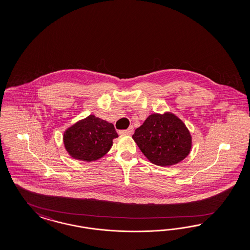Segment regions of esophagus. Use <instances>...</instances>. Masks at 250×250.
Returning <instances> with one entry per match:
<instances>
[{
  "label": "esophagus",
  "instance_id": "34e87169",
  "mask_svg": "<svg viewBox=\"0 0 250 250\" xmlns=\"http://www.w3.org/2000/svg\"><path fill=\"white\" fill-rule=\"evenodd\" d=\"M134 132V127L133 126H129L126 130H121L119 131L120 135H132Z\"/></svg>",
  "mask_w": 250,
  "mask_h": 250
}]
</instances>
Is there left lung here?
<instances>
[{
  "instance_id": "obj_1",
  "label": "left lung",
  "mask_w": 250,
  "mask_h": 250,
  "mask_svg": "<svg viewBox=\"0 0 250 250\" xmlns=\"http://www.w3.org/2000/svg\"><path fill=\"white\" fill-rule=\"evenodd\" d=\"M132 137L146 158L158 166L178 164L192 146L189 129L170 112L150 114Z\"/></svg>"
}]
</instances>
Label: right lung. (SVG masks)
Wrapping results in <instances>:
<instances>
[{
    "label": "right lung",
    "mask_w": 250,
    "mask_h": 250,
    "mask_svg": "<svg viewBox=\"0 0 250 250\" xmlns=\"http://www.w3.org/2000/svg\"><path fill=\"white\" fill-rule=\"evenodd\" d=\"M116 137L112 123L91 114L69 126L64 132L63 142L71 158L91 162L103 158Z\"/></svg>",
    "instance_id": "add662e5"
}]
</instances>
